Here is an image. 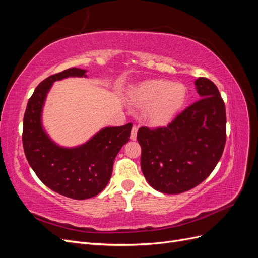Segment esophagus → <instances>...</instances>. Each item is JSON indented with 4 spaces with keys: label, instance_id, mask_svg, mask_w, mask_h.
Here are the masks:
<instances>
[{
    "label": "esophagus",
    "instance_id": "34e87169",
    "mask_svg": "<svg viewBox=\"0 0 258 258\" xmlns=\"http://www.w3.org/2000/svg\"><path fill=\"white\" fill-rule=\"evenodd\" d=\"M137 135H138V127L134 126V127H132V129H131V135H130L131 140H136L137 139Z\"/></svg>",
    "mask_w": 258,
    "mask_h": 258
}]
</instances>
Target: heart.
<instances>
[{
	"instance_id": "b5f03b06",
	"label": "heart",
	"mask_w": 258,
	"mask_h": 258,
	"mask_svg": "<svg viewBox=\"0 0 258 258\" xmlns=\"http://www.w3.org/2000/svg\"><path fill=\"white\" fill-rule=\"evenodd\" d=\"M186 99L185 86L163 80H153L140 84L130 93L131 102L137 106H147L145 115L154 124H166L181 110Z\"/></svg>"
}]
</instances>
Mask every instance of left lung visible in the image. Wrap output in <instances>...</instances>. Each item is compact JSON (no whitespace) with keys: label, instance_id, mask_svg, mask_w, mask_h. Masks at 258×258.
<instances>
[{"label":"left lung","instance_id":"left-lung-1","mask_svg":"<svg viewBox=\"0 0 258 258\" xmlns=\"http://www.w3.org/2000/svg\"><path fill=\"white\" fill-rule=\"evenodd\" d=\"M201 99L166 127H141V169L153 188L181 194L196 187L220 161L226 143V110L216 85L206 77L195 82Z\"/></svg>","mask_w":258,"mask_h":258}]
</instances>
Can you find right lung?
I'll return each instance as SVG.
<instances>
[{
  "label": "right lung",
  "mask_w": 258,
  "mask_h": 258,
  "mask_svg": "<svg viewBox=\"0 0 258 258\" xmlns=\"http://www.w3.org/2000/svg\"><path fill=\"white\" fill-rule=\"evenodd\" d=\"M85 72L71 68L40 83L28 101L22 130L23 151L37 177L51 190L76 200L91 198L105 188L115 157L129 141L132 128V123L104 128L75 148L59 147L50 141L41 123L46 95L53 82L68 76H85Z\"/></svg>",
  "instance_id": "1"
}]
</instances>
